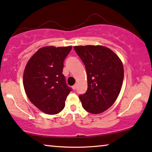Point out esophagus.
Here are the masks:
<instances>
[{
	"label": "esophagus",
	"mask_w": 152,
	"mask_h": 152,
	"mask_svg": "<svg viewBox=\"0 0 152 152\" xmlns=\"http://www.w3.org/2000/svg\"><path fill=\"white\" fill-rule=\"evenodd\" d=\"M76 88H77V85L76 84H75V85H73V86H72V89H73V90L75 91V89H76Z\"/></svg>",
	"instance_id": "34e87169"
}]
</instances>
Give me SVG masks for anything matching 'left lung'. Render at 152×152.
Listing matches in <instances>:
<instances>
[{"instance_id": "1", "label": "left lung", "mask_w": 152, "mask_h": 152, "mask_svg": "<svg viewBox=\"0 0 152 152\" xmlns=\"http://www.w3.org/2000/svg\"><path fill=\"white\" fill-rule=\"evenodd\" d=\"M86 67L88 88L79 95L83 107L93 114L102 113L113 104L121 90L124 68L111 50L100 45L75 46Z\"/></svg>"}]
</instances>
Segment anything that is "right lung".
<instances>
[{
  "mask_svg": "<svg viewBox=\"0 0 152 152\" xmlns=\"http://www.w3.org/2000/svg\"><path fill=\"white\" fill-rule=\"evenodd\" d=\"M72 46L41 48L30 58L23 73L26 95L33 104L50 115L61 112L72 88L66 82L64 62Z\"/></svg>",
  "mask_w": 152,
  "mask_h": 152,
  "instance_id": "obj_1",
  "label": "right lung"
}]
</instances>
